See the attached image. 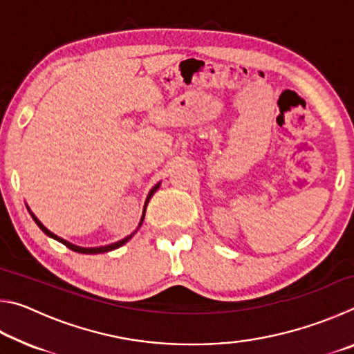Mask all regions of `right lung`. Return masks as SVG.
<instances>
[{
    "label": "right lung",
    "mask_w": 354,
    "mask_h": 354,
    "mask_svg": "<svg viewBox=\"0 0 354 354\" xmlns=\"http://www.w3.org/2000/svg\"><path fill=\"white\" fill-rule=\"evenodd\" d=\"M159 185H160V183H158L154 185V187L149 190V194H148V196H147V200H145V206H143V212H142V218H140V221H139V226H137V230H139V227L142 226V223H143V218H145V212H147V206H148V201H149V198H151V196L154 195V192L159 189ZM28 207V211H29V214H31V217H32V220L35 221V223H37V226L40 227L41 231L45 232V234L48 236V237H51V239H55V241H57V242H61V243H64L65 247L67 248H70V250H73V251H76V253H82V254H98V253H107V251H112V250H117V248H120L122 247V245H124L127 243L131 237H133L136 232H137V230L133 232V234H129V236H127L124 239H122V241H118V242H113V243H109V245H103V247H93V248H86V247H80V245H75V243H71V242H68V241H65V239H62V237H59V236H56L55 232H51L50 230H48V227L41 223V221L35 217L34 215V212L31 211V209H29V206H26Z\"/></svg>",
    "instance_id": "right-lung-1"
}]
</instances>
